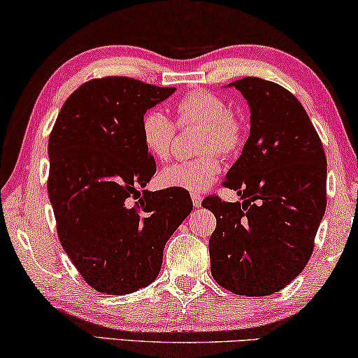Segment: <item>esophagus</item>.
Returning <instances> with one entry per match:
<instances>
[{
	"label": "esophagus",
	"instance_id": "esophagus-1",
	"mask_svg": "<svg viewBox=\"0 0 358 358\" xmlns=\"http://www.w3.org/2000/svg\"><path fill=\"white\" fill-rule=\"evenodd\" d=\"M192 203L195 208H199L202 205V195L200 194H192Z\"/></svg>",
	"mask_w": 358,
	"mask_h": 358
}]
</instances>
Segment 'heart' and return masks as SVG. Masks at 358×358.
I'll return each mask as SVG.
<instances>
[{
    "label": "heart",
    "instance_id": "obj_1",
    "mask_svg": "<svg viewBox=\"0 0 358 358\" xmlns=\"http://www.w3.org/2000/svg\"><path fill=\"white\" fill-rule=\"evenodd\" d=\"M176 124L180 129L200 127L197 150L202 156L174 163L159 174L164 187L203 192L222 173L223 156L234 155L244 143V122L229 109L228 102L215 92L197 90L184 94L176 104ZM176 124L164 112L150 109L140 122V136L145 150L158 161H168L176 140Z\"/></svg>",
    "mask_w": 358,
    "mask_h": 358
}]
</instances>
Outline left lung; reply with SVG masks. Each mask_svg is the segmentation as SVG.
<instances>
[{"label":"left lung","mask_w":358,"mask_h":358,"mask_svg":"<svg viewBox=\"0 0 358 358\" xmlns=\"http://www.w3.org/2000/svg\"><path fill=\"white\" fill-rule=\"evenodd\" d=\"M251 109V130L223 187L243 202L208 195L217 218L208 241L220 287L243 296L272 295L300 275L326 210L327 161L305 107L277 83L248 76L231 83Z\"/></svg>","instance_id":"obj_1"}]
</instances>
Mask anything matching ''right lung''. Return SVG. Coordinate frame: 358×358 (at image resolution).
Returning a JSON list of instances; mask_svg holds the SVG:
<instances>
[{"instance_id": "add662e5", "label": "right lung", "mask_w": 358, "mask_h": 358, "mask_svg": "<svg viewBox=\"0 0 358 358\" xmlns=\"http://www.w3.org/2000/svg\"><path fill=\"white\" fill-rule=\"evenodd\" d=\"M174 91L127 76L96 78L71 92L52 129L47 190L58 239L101 293L150 285L166 241L192 210L187 190H140L156 173L141 117Z\"/></svg>"}]
</instances>
